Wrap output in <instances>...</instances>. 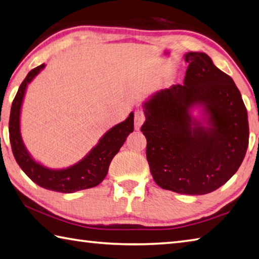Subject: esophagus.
I'll return each instance as SVG.
<instances>
[{
    "label": "esophagus",
    "mask_w": 259,
    "mask_h": 259,
    "mask_svg": "<svg viewBox=\"0 0 259 259\" xmlns=\"http://www.w3.org/2000/svg\"><path fill=\"white\" fill-rule=\"evenodd\" d=\"M145 121V114L142 110H136L135 111V129L139 130L140 126L144 123Z\"/></svg>",
    "instance_id": "esophagus-1"
}]
</instances>
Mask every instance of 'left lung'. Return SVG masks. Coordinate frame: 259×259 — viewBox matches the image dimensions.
I'll use <instances>...</instances> for the list:
<instances>
[{
	"instance_id": "left-lung-1",
	"label": "left lung",
	"mask_w": 259,
	"mask_h": 259,
	"mask_svg": "<svg viewBox=\"0 0 259 259\" xmlns=\"http://www.w3.org/2000/svg\"><path fill=\"white\" fill-rule=\"evenodd\" d=\"M182 84L143 102L146 156L154 181L181 195H205L228 182L246 155V106L233 79L203 52H188ZM198 110L197 115L194 111Z\"/></svg>"
}]
</instances>
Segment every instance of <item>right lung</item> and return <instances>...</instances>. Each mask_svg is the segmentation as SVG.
I'll list each match as a JSON object with an SVG mask.
<instances>
[{"mask_svg": "<svg viewBox=\"0 0 259 259\" xmlns=\"http://www.w3.org/2000/svg\"><path fill=\"white\" fill-rule=\"evenodd\" d=\"M46 67L43 63L32 69L22 81L13 100L9 134L13 155L19 166L36 185L48 190L72 194L100 185L104 180L111 161L134 131V112L124 121L115 124L102 136L98 143L84 156L68 167L51 168L31 156L23 143L20 131V115L28 84Z\"/></svg>", "mask_w": 259, "mask_h": 259, "instance_id": "1", "label": "right lung"}]
</instances>
